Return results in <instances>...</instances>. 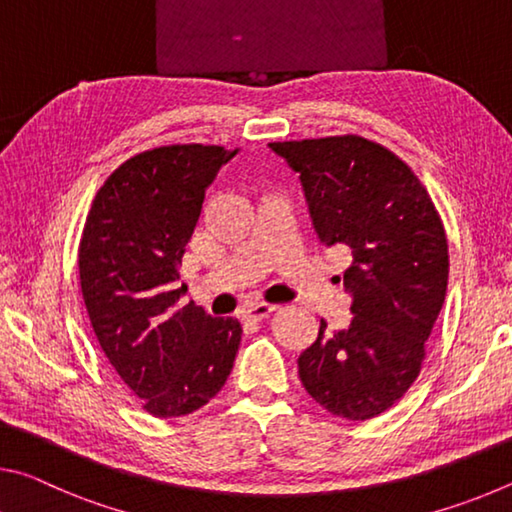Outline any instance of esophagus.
Instances as JSON below:
<instances>
[{
	"instance_id": "34e87169",
	"label": "esophagus",
	"mask_w": 512,
	"mask_h": 512,
	"mask_svg": "<svg viewBox=\"0 0 512 512\" xmlns=\"http://www.w3.org/2000/svg\"><path fill=\"white\" fill-rule=\"evenodd\" d=\"M277 309V305H271V302H257V305H248L244 309V316L248 320H262L268 318Z\"/></svg>"
}]
</instances>
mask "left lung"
Segmentation results:
<instances>
[{
    "label": "left lung",
    "instance_id": "1",
    "mask_svg": "<svg viewBox=\"0 0 512 512\" xmlns=\"http://www.w3.org/2000/svg\"><path fill=\"white\" fill-rule=\"evenodd\" d=\"M300 173L309 214L325 246H345L352 320L300 354L305 391L336 418L370 420L420 375L424 341L443 309L447 237L420 178L393 151L359 135L271 142Z\"/></svg>",
    "mask_w": 512,
    "mask_h": 512
}]
</instances>
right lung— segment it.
<instances>
[{"label":"right lung","instance_id":"right-lung-1","mask_svg":"<svg viewBox=\"0 0 512 512\" xmlns=\"http://www.w3.org/2000/svg\"><path fill=\"white\" fill-rule=\"evenodd\" d=\"M237 155L171 144L137 153L94 196L79 244L81 291L101 350L155 418H180L221 391L241 343L237 318L183 305L178 266L207 187Z\"/></svg>","mask_w":512,"mask_h":512}]
</instances>
